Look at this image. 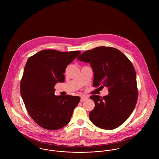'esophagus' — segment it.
I'll return each instance as SVG.
<instances>
[{
  "label": "esophagus",
  "instance_id": "34e87169",
  "mask_svg": "<svg viewBox=\"0 0 159 159\" xmlns=\"http://www.w3.org/2000/svg\"><path fill=\"white\" fill-rule=\"evenodd\" d=\"M88 98V97H86V96H81V102H84V100H86Z\"/></svg>",
  "mask_w": 159,
  "mask_h": 159
}]
</instances>
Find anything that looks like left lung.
Listing matches in <instances>:
<instances>
[{
    "label": "left lung",
    "instance_id": "obj_1",
    "mask_svg": "<svg viewBox=\"0 0 159 159\" xmlns=\"http://www.w3.org/2000/svg\"><path fill=\"white\" fill-rule=\"evenodd\" d=\"M77 59L90 63L93 87L108 88L107 96L90 97L95 103L89 113L91 122L102 129L119 127L133 112L138 99L136 72L132 62L121 51L108 46L86 51Z\"/></svg>",
    "mask_w": 159,
    "mask_h": 159
}]
</instances>
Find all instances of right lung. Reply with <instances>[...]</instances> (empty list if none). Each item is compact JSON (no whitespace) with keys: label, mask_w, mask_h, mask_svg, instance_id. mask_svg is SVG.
<instances>
[{"label":"right lung","mask_w":159,"mask_h":159,"mask_svg":"<svg viewBox=\"0 0 159 159\" xmlns=\"http://www.w3.org/2000/svg\"><path fill=\"white\" fill-rule=\"evenodd\" d=\"M81 52L44 49L30 57L20 83L21 95L26 110L40 127L58 130L68 124L80 97L56 95L54 86L65 80L67 66Z\"/></svg>","instance_id":"obj_1"}]
</instances>
